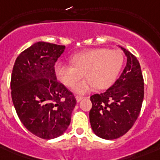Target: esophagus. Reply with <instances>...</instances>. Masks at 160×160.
<instances>
[{"label":"esophagus","mask_w":160,"mask_h":160,"mask_svg":"<svg viewBox=\"0 0 160 160\" xmlns=\"http://www.w3.org/2000/svg\"><path fill=\"white\" fill-rule=\"evenodd\" d=\"M75 99H76V101H77V102H80V100H81L83 99V97H81V96H78V95H76V96H75Z\"/></svg>","instance_id":"esophagus-1"}]
</instances>
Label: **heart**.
Returning a JSON list of instances; mask_svg holds the SVG:
<instances>
[{"mask_svg":"<svg viewBox=\"0 0 160 160\" xmlns=\"http://www.w3.org/2000/svg\"><path fill=\"white\" fill-rule=\"evenodd\" d=\"M124 57L120 51L98 48L76 54L71 59L73 65L62 62L55 65L57 78L68 87H73L77 81L85 80L75 85V93L84 95L96 86L105 90L113 85L123 65Z\"/></svg>","mask_w":160,"mask_h":160,"instance_id":"obj_1","label":"heart"}]
</instances>
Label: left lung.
Wrapping results in <instances>:
<instances>
[{"instance_id": "8db88e82", "label": "left lung", "mask_w": 160, "mask_h": 160, "mask_svg": "<svg viewBox=\"0 0 160 160\" xmlns=\"http://www.w3.org/2000/svg\"><path fill=\"white\" fill-rule=\"evenodd\" d=\"M126 66L114 84L101 94L90 96V122L93 131L105 139L126 134L136 121L144 100V79L137 58L121 47Z\"/></svg>"}]
</instances>
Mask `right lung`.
Segmentation results:
<instances>
[{
  "mask_svg": "<svg viewBox=\"0 0 160 160\" xmlns=\"http://www.w3.org/2000/svg\"><path fill=\"white\" fill-rule=\"evenodd\" d=\"M65 46L39 41L16 58L11 80V98L19 119L44 139L60 136L70 125L76 100L56 80L55 64Z\"/></svg>",
  "mask_w": 160,
  "mask_h": 160,
  "instance_id": "1",
  "label": "right lung"
}]
</instances>
